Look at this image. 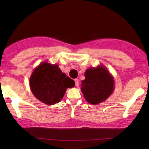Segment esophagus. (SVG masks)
<instances>
[{
    "label": "esophagus",
    "instance_id": "34e87169",
    "mask_svg": "<svg viewBox=\"0 0 149 149\" xmlns=\"http://www.w3.org/2000/svg\"><path fill=\"white\" fill-rule=\"evenodd\" d=\"M74 81H75V86L76 87L79 86V80L77 79H75Z\"/></svg>",
    "mask_w": 149,
    "mask_h": 149
}]
</instances>
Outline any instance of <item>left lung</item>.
Segmentation results:
<instances>
[{
  "instance_id": "obj_1",
  "label": "left lung",
  "mask_w": 149,
  "mask_h": 149,
  "mask_svg": "<svg viewBox=\"0 0 149 149\" xmlns=\"http://www.w3.org/2000/svg\"><path fill=\"white\" fill-rule=\"evenodd\" d=\"M81 90L87 102L97 105L105 101L115 90V80L106 66L100 64L88 68Z\"/></svg>"
}]
</instances>
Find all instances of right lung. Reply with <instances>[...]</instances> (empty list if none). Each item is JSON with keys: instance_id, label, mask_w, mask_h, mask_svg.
<instances>
[{"instance_id": "right-lung-1", "label": "right lung", "mask_w": 149, "mask_h": 149, "mask_svg": "<svg viewBox=\"0 0 149 149\" xmlns=\"http://www.w3.org/2000/svg\"><path fill=\"white\" fill-rule=\"evenodd\" d=\"M29 84L36 99L47 105H54L63 99L67 88L75 86V82L62 73L57 64L43 61L34 68Z\"/></svg>"}]
</instances>
